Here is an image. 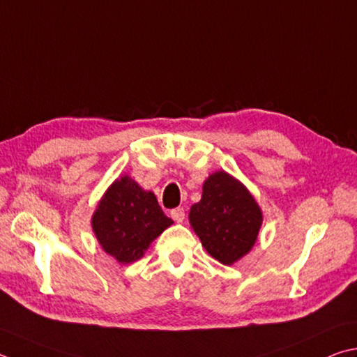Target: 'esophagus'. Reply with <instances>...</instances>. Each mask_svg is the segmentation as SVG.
<instances>
[{
  "label": "esophagus",
  "instance_id": "34e87169",
  "mask_svg": "<svg viewBox=\"0 0 357 357\" xmlns=\"http://www.w3.org/2000/svg\"><path fill=\"white\" fill-rule=\"evenodd\" d=\"M170 215H172V218L174 220V222H178V223L184 222V218H185V211H184V207H174V209H172Z\"/></svg>",
  "mask_w": 357,
  "mask_h": 357
}]
</instances>
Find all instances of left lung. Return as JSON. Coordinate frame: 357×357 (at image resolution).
<instances>
[{
    "label": "left lung",
    "instance_id": "left-lung-1",
    "mask_svg": "<svg viewBox=\"0 0 357 357\" xmlns=\"http://www.w3.org/2000/svg\"><path fill=\"white\" fill-rule=\"evenodd\" d=\"M189 218L206 251L225 265L234 264L252 248L262 225L255 198L226 172L206 179L203 197L190 207Z\"/></svg>",
    "mask_w": 357,
    "mask_h": 357
}]
</instances>
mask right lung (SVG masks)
<instances>
[{
    "instance_id": "1",
    "label": "right lung",
    "mask_w": 357,
    "mask_h": 357,
    "mask_svg": "<svg viewBox=\"0 0 357 357\" xmlns=\"http://www.w3.org/2000/svg\"><path fill=\"white\" fill-rule=\"evenodd\" d=\"M173 223L153 192L123 176L109 187L93 213V232L102 250L121 264L134 262Z\"/></svg>"
}]
</instances>
